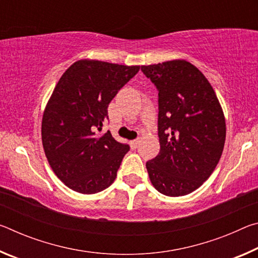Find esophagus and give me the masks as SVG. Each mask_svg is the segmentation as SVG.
I'll use <instances>...</instances> for the list:
<instances>
[{"mask_svg": "<svg viewBox=\"0 0 258 258\" xmlns=\"http://www.w3.org/2000/svg\"><path fill=\"white\" fill-rule=\"evenodd\" d=\"M139 143H140V140L139 139H135V140H132V141L130 142V145H131V147L133 148V149H137L138 146H139Z\"/></svg>", "mask_w": 258, "mask_h": 258, "instance_id": "obj_1", "label": "esophagus"}]
</instances>
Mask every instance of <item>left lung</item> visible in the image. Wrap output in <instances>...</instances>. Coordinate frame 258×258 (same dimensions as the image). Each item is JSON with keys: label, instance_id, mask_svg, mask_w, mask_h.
<instances>
[{"label": "left lung", "instance_id": "8db88e82", "mask_svg": "<svg viewBox=\"0 0 258 258\" xmlns=\"http://www.w3.org/2000/svg\"><path fill=\"white\" fill-rule=\"evenodd\" d=\"M158 91L159 154L147 161L160 194H191L211 176L223 152L225 119L207 78L185 60L142 66Z\"/></svg>", "mask_w": 258, "mask_h": 258}]
</instances>
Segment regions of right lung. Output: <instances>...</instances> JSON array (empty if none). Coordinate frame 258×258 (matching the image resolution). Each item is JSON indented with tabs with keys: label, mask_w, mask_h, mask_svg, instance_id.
<instances>
[{
	"label": "right lung",
	"mask_w": 258,
	"mask_h": 258,
	"mask_svg": "<svg viewBox=\"0 0 258 258\" xmlns=\"http://www.w3.org/2000/svg\"><path fill=\"white\" fill-rule=\"evenodd\" d=\"M140 71L98 60H80L54 87L42 119V142L55 175L72 190L92 195L107 189L130 146L108 132V106Z\"/></svg>",
	"instance_id": "right-lung-1"
}]
</instances>
